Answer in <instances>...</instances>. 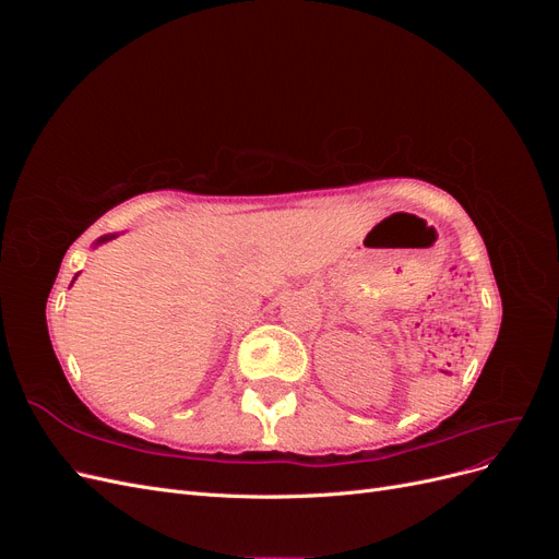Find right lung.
Wrapping results in <instances>:
<instances>
[{
	"label": "right lung",
	"instance_id": "1",
	"mask_svg": "<svg viewBox=\"0 0 559 559\" xmlns=\"http://www.w3.org/2000/svg\"><path fill=\"white\" fill-rule=\"evenodd\" d=\"M114 238V235H107V238H103V240H99V242H105V240H111Z\"/></svg>",
	"mask_w": 559,
	"mask_h": 559
}]
</instances>
